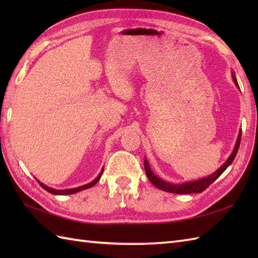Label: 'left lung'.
<instances>
[{"instance_id": "obj_1", "label": "left lung", "mask_w": 258, "mask_h": 258, "mask_svg": "<svg viewBox=\"0 0 258 258\" xmlns=\"http://www.w3.org/2000/svg\"><path fill=\"white\" fill-rule=\"evenodd\" d=\"M233 80L235 82V84L238 86V83L236 81V78H235V75H233ZM240 138H242V131H240V133L238 135V139L236 142V146H235V149L232 153V155L228 157V160L223 164V165L217 169V171L210 175V176L204 177L202 179L199 180H195V182H188V183H184V184H171V183H167V182H164L163 179L158 178L156 175L151 171V167L149 165V162L145 158L144 161V167H145V172H146V176L147 178L150 179V182L152 184H154L157 188H160L162 190H165V191H169V193H174V194H195V193H202L203 190H205L208 186H210L214 180L217 179L218 177L221 176L222 173L225 171V169L231 165V163L233 162V160L235 158L237 154V151H238V147L240 144Z\"/></svg>"}]
</instances>
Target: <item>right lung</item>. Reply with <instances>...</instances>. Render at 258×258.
I'll return each instance as SVG.
<instances>
[{
	"label": "right lung",
	"mask_w": 258,
	"mask_h": 258,
	"mask_svg": "<svg viewBox=\"0 0 258 258\" xmlns=\"http://www.w3.org/2000/svg\"><path fill=\"white\" fill-rule=\"evenodd\" d=\"M102 174H103V169H102V172L100 173V175H98V176L93 180V182H91V183H89V184H86V185H83V186H80V187H76V188H72V189H63V190H58V189H53V188H50V187H47V186H45L44 184H42V183H40V185L42 186L43 188H44L45 190H47L48 193H51V194H54V195H69V194H74V193H76V191H80V190H83V189H86V188H90V187H92V186H94L98 180H100V178H101V176H102Z\"/></svg>",
	"instance_id": "add662e5"
}]
</instances>
